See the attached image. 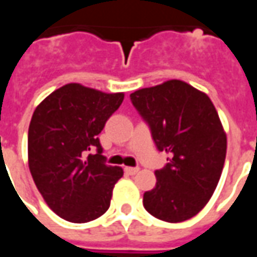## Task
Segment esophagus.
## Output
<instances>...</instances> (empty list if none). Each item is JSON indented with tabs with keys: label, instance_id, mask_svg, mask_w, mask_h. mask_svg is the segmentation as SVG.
I'll list each match as a JSON object with an SVG mask.
<instances>
[{
	"label": "esophagus",
	"instance_id": "obj_1",
	"mask_svg": "<svg viewBox=\"0 0 257 257\" xmlns=\"http://www.w3.org/2000/svg\"><path fill=\"white\" fill-rule=\"evenodd\" d=\"M125 172L128 173V175H136V173L139 172V168L138 167H126L125 168Z\"/></svg>",
	"mask_w": 257,
	"mask_h": 257
}]
</instances>
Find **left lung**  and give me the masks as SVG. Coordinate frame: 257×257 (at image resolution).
Instances as JSON below:
<instances>
[{"label":"left lung","instance_id":"1","mask_svg":"<svg viewBox=\"0 0 257 257\" xmlns=\"http://www.w3.org/2000/svg\"><path fill=\"white\" fill-rule=\"evenodd\" d=\"M131 101L157 149L172 154L143 195L146 210L169 223L191 219L208 204L226 160L227 138L213 103L180 79L136 90Z\"/></svg>","mask_w":257,"mask_h":257}]
</instances>
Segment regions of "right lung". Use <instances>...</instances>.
<instances>
[{
  "mask_svg": "<svg viewBox=\"0 0 257 257\" xmlns=\"http://www.w3.org/2000/svg\"><path fill=\"white\" fill-rule=\"evenodd\" d=\"M122 100L123 93L67 84L45 97L31 117V176L48 206L64 220H95L110 206L123 171L107 165L97 135Z\"/></svg>",
  "mask_w": 257,
  "mask_h": 257,
  "instance_id": "obj_1",
  "label": "right lung"
}]
</instances>
